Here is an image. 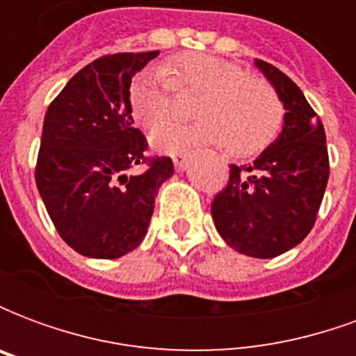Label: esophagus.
Listing matches in <instances>:
<instances>
[{"mask_svg": "<svg viewBox=\"0 0 356 356\" xmlns=\"http://www.w3.org/2000/svg\"><path fill=\"white\" fill-rule=\"evenodd\" d=\"M173 163H175V168H177V170H185V168H186V154H185V152H179V154L173 156Z\"/></svg>", "mask_w": 356, "mask_h": 356, "instance_id": "obj_1", "label": "esophagus"}]
</instances>
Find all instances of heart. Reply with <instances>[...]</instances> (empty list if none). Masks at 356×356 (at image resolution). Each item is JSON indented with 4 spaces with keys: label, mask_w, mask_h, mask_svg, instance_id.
<instances>
[{
    "label": "heart",
    "mask_w": 356,
    "mask_h": 356,
    "mask_svg": "<svg viewBox=\"0 0 356 356\" xmlns=\"http://www.w3.org/2000/svg\"><path fill=\"white\" fill-rule=\"evenodd\" d=\"M179 95H198L194 124H171L152 135L160 150L175 152L194 143H225L229 152L252 156L267 148L284 124L276 89L250 76L232 60L206 53H183L162 70H145L131 81L129 110L145 129L175 116Z\"/></svg>",
    "instance_id": "b5f03b06"
}]
</instances>
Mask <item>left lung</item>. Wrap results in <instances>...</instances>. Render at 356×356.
<instances>
[{"label": "left lung", "instance_id": "obj_1", "mask_svg": "<svg viewBox=\"0 0 356 356\" xmlns=\"http://www.w3.org/2000/svg\"><path fill=\"white\" fill-rule=\"evenodd\" d=\"M284 102L280 137L252 165H231L211 202L223 240L240 254L268 259L311 232L330 175L326 133L301 89L276 66L255 60Z\"/></svg>", "mask_w": 356, "mask_h": 356}]
</instances>
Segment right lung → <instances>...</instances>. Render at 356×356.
Instances as JSON below:
<instances>
[{
  "instance_id": "add662e5",
  "label": "right lung",
  "mask_w": 356,
  "mask_h": 356,
  "mask_svg": "<svg viewBox=\"0 0 356 356\" xmlns=\"http://www.w3.org/2000/svg\"><path fill=\"white\" fill-rule=\"evenodd\" d=\"M154 57L95 58L45 112L35 185L60 238L81 255L116 259L139 246L156 193L173 173L170 156H147L129 110L131 78ZM139 165L145 170L133 174Z\"/></svg>"
}]
</instances>
